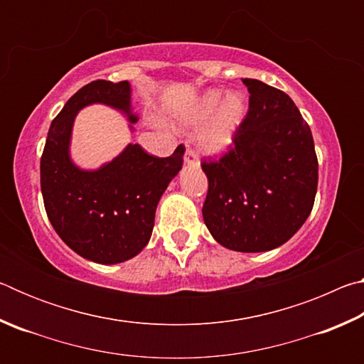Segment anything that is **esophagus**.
I'll return each instance as SVG.
<instances>
[{"mask_svg":"<svg viewBox=\"0 0 364 364\" xmlns=\"http://www.w3.org/2000/svg\"><path fill=\"white\" fill-rule=\"evenodd\" d=\"M184 162L188 165H199V156H197V152L194 149L188 147L186 152H184Z\"/></svg>","mask_w":364,"mask_h":364,"instance_id":"1","label":"esophagus"}]
</instances>
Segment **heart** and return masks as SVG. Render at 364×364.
<instances>
[{
  "label": "heart",
  "mask_w": 364,
  "mask_h": 364,
  "mask_svg": "<svg viewBox=\"0 0 364 364\" xmlns=\"http://www.w3.org/2000/svg\"><path fill=\"white\" fill-rule=\"evenodd\" d=\"M247 114V100L239 91L225 96L221 90H210L199 97L186 115L189 125H200L208 118L199 133L200 147L208 154H223L231 147Z\"/></svg>",
  "instance_id": "1"
}]
</instances>
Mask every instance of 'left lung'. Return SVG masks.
I'll return each mask as SVG.
<instances>
[{
    "instance_id": "1",
    "label": "left lung",
    "mask_w": 364,
    "mask_h": 364,
    "mask_svg": "<svg viewBox=\"0 0 364 364\" xmlns=\"http://www.w3.org/2000/svg\"><path fill=\"white\" fill-rule=\"evenodd\" d=\"M249 112L234 146L204 160L202 207L215 241L236 252H267L287 242L310 215L318 188L311 130L284 91L244 78Z\"/></svg>"
}]
</instances>
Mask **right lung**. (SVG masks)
Masks as SVG:
<instances>
[{
	"instance_id": "1",
	"label": "right lung",
	"mask_w": 364,
	"mask_h": 364,
	"mask_svg": "<svg viewBox=\"0 0 364 364\" xmlns=\"http://www.w3.org/2000/svg\"><path fill=\"white\" fill-rule=\"evenodd\" d=\"M96 102L138 122L128 82L96 80L80 88L49 127L40 162L41 194L53 228L73 252L114 264L130 260L149 242L160 197L183 167L184 146L170 157H154L139 144H128L97 170L78 168L69 154L73 120L80 109Z\"/></svg>"
}]
</instances>
